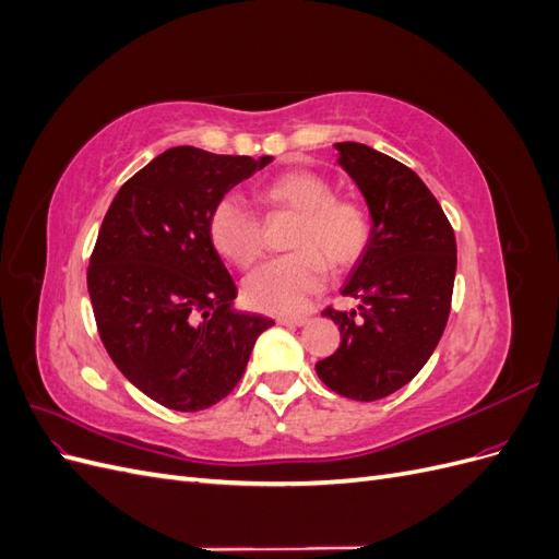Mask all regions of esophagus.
Returning <instances> with one entry per match:
<instances>
[{
	"label": "esophagus",
	"instance_id": "obj_1",
	"mask_svg": "<svg viewBox=\"0 0 559 559\" xmlns=\"http://www.w3.org/2000/svg\"><path fill=\"white\" fill-rule=\"evenodd\" d=\"M277 324H282V326H302V324H308V317H277Z\"/></svg>",
	"mask_w": 559,
	"mask_h": 559
}]
</instances>
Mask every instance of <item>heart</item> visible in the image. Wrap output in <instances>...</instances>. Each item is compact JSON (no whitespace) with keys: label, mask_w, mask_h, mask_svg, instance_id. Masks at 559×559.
<instances>
[{"label":"heart","mask_w":559,"mask_h":559,"mask_svg":"<svg viewBox=\"0 0 559 559\" xmlns=\"http://www.w3.org/2000/svg\"><path fill=\"white\" fill-rule=\"evenodd\" d=\"M257 200L270 212L296 214L289 235L294 253L270 261L245 280L242 294L251 308L270 314H294L308 306L333 267L357 261L370 240V218L359 202L333 198V186L317 173L292 170L270 179L257 191ZM210 240L218 257L247 270L263 253L259 218L235 198L212 207Z\"/></svg>","instance_id":"b5f03b06"}]
</instances>
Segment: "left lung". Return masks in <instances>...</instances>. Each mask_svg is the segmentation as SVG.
<instances>
[{
	"mask_svg": "<svg viewBox=\"0 0 559 559\" xmlns=\"http://www.w3.org/2000/svg\"><path fill=\"white\" fill-rule=\"evenodd\" d=\"M335 148L337 165L359 186L373 224L341 289L361 306L321 312L341 329V347L314 368L335 394L378 401L408 384L441 341L456 242L438 200L411 167L359 142H337Z\"/></svg>",
	"mask_w": 559,
	"mask_h": 559,
	"instance_id": "1",
	"label": "left lung"
}]
</instances>
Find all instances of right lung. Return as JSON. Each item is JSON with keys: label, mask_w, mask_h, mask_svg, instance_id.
<instances>
[{"label": "right lung", "mask_w": 559, "mask_h": 559, "mask_svg": "<svg viewBox=\"0 0 559 559\" xmlns=\"http://www.w3.org/2000/svg\"><path fill=\"white\" fill-rule=\"evenodd\" d=\"M270 160L167 148L105 214L88 267L97 331L116 368L165 408L195 413L228 396L275 324L233 308L238 289L207 230L216 202Z\"/></svg>", "instance_id": "right-lung-1"}]
</instances>
